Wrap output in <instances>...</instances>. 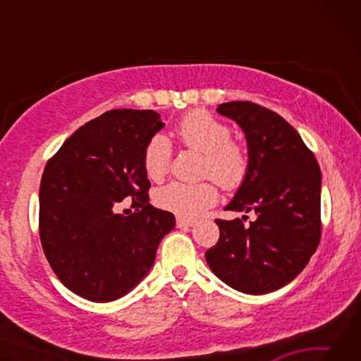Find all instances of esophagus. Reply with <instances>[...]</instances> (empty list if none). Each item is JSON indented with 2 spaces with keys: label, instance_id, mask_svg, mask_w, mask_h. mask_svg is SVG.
<instances>
[{
  "label": "esophagus",
  "instance_id": "1",
  "mask_svg": "<svg viewBox=\"0 0 361 361\" xmlns=\"http://www.w3.org/2000/svg\"><path fill=\"white\" fill-rule=\"evenodd\" d=\"M195 223L191 221V219H185V218H176V228L180 229H188V228H192Z\"/></svg>",
  "mask_w": 361,
  "mask_h": 361
}]
</instances>
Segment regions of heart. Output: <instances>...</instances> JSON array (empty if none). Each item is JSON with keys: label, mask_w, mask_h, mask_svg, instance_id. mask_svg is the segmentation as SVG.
Returning <instances> with one entry per match:
<instances>
[{"label": "heart", "mask_w": 361, "mask_h": 361, "mask_svg": "<svg viewBox=\"0 0 361 361\" xmlns=\"http://www.w3.org/2000/svg\"><path fill=\"white\" fill-rule=\"evenodd\" d=\"M180 142L204 154L202 173L226 189L242 185L248 173L250 157L245 145L231 138V127L207 111L186 114L176 127ZM170 166L167 138L156 135L143 152L145 173L152 181L162 180ZM218 189L210 181L170 183L156 194V202L183 218H195L216 202Z\"/></svg>", "instance_id": "b5f03b06"}]
</instances>
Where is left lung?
I'll list each match as a JSON object with an SVG mask.
<instances>
[{
    "mask_svg": "<svg viewBox=\"0 0 361 361\" xmlns=\"http://www.w3.org/2000/svg\"><path fill=\"white\" fill-rule=\"evenodd\" d=\"M219 114L245 133L250 166L224 210L256 219H215L219 240L205 252L213 274L247 295L290 283L307 266L322 235V172L314 152L282 116L252 102H228Z\"/></svg>",
    "mask_w": 361,
    "mask_h": 361,
    "instance_id": "left-lung-1",
    "label": "left lung"
}]
</instances>
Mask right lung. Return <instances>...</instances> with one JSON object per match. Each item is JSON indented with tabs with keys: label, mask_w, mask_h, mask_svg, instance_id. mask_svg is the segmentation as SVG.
<instances>
[{
	"label": "right lung",
	"mask_w": 361,
	"mask_h": 361,
	"mask_svg": "<svg viewBox=\"0 0 361 361\" xmlns=\"http://www.w3.org/2000/svg\"><path fill=\"white\" fill-rule=\"evenodd\" d=\"M164 127L152 109H113L73 133L49 159L39 186V237L60 282L78 296L109 302L154 264L170 212L148 200L143 152ZM126 198L137 210H117Z\"/></svg>",
	"instance_id": "add662e5"
}]
</instances>
